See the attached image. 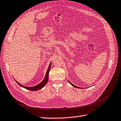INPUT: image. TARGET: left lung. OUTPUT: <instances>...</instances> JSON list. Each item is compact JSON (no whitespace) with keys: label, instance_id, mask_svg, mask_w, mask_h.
Segmentation results:
<instances>
[{"label":"left lung","instance_id":"left-lung-1","mask_svg":"<svg viewBox=\"0 0 121 121\" xmlns=\"http://www.w3.org/2000/svg\"><path fill=\"white\" fill-rule=\"evenodd\" d=\"M69 83H70V84L72 85V86H73V87H75V88H80V87H78V86H75V85H73V84L72 83H71L70 82L69 80Z\"/></svg>","mask_w":121,"mask_h":121}]
</instances>
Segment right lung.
I'll use <instances>...</instances> for the list:
<instances>
[{
  "label": "right lung",
  "instance_id": "add662e5",
  "mask_svg": "<svg viewBox=\"0 0 121 121\" xmlns=\"http://www.w3.org/2000/svg\"><path fill=\"white\" fill-rule=\"evenodd\" d=\"M51 64H52V62H51V63L50 64L49 67H48V69H47V71L46 74V75H45L44 79L43 80V81L41 82V83H40L39 84H38L37 85H35V86H33V87H27V86H24V85L21 84L20 83H19L15 79H14V80H15L16 82L20 86L22 87L25 88L26 89L31 90V91H37V90H40V89H42L43 87H44L45 86V85L47 84V82L48 81V79H49V71L50 70V67H51Z\"/></svg>",
  "mask_w": 121,
  "mask_h": 121
}]
</instances>
